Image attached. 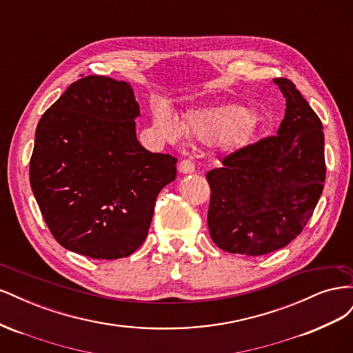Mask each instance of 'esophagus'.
<instances>
[{"label":"esophagus","instance_id":"obj_1","mask_svg":"<svg viewBox=\"0 0 353 353\" xmlns=\"http://www.w3.org/2000/svg\"><path fill=\"white\" fill-rule=\"evenodd\" d=\"M194 170H196L194 163L191 162V160H188V159H184L183 162L179 163V172H183V174H193Z\"/></svg>","mask_w":353,"mask_h":353}]
</instances>
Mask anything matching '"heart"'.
<instances>
[{"label": "heart", "mask_w": 353, "mask_h": 353, "mask_svg": "<svg viewBox=\"0 0 353 353\" xmlns=\"http://www.w3.org/2000/svg\"><path fill=\"white\" fill-rule=\"evenodd\" d=\"M250 122L252 113L237 104L191 112L183 121V126L176 117L165 110L154 113L156 131L170 143H179L185 134L205 144L223 141L232 147H240L248 141Z\"/></svg>", "instance_id": "1"}]
</instances>
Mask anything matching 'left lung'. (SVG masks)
Instances as JSON below:
<instances>
[{"instance_id":"obj_1","label":"left lung","mask_w":353,"mask_h":353,"mask_svg":"<svg viewBox=\"0 0 353 353\" xmlns=\"http://www.w3.org/2000/svg\"><path fill=\"white\" fill-rule=\"evenodd\" d=\"M274 83L285 97L279 131L230 153L206 174L210 237L230 253L261 256L285 248L324 188L323 123L290 79Z\"/></svg>"}]
</instances>
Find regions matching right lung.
<instances>
[{"mask_svg":"<svg viewBox=\"0 0 353 353\" xmlns=\"http://www.w3.org/2000/svg\"><path fill=\"white\" fill-rule=\"evenodd\" d=\"M140 105L125 81L90 74L42 114L30 187L50 232L92 259H119L144 243L156 199L176 159L138 143Z\"/></svg>","mask_w":353,"mask_h":353,"instance_id":"add662e5","label":"right lung"}]
</instances>
